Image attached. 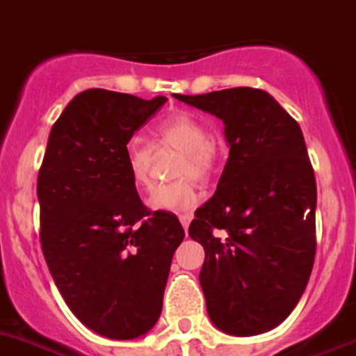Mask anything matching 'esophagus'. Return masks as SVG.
<instances>
[{
    "mask_svg": "<svg viewBox=\"0 0 356 356\" xmlns=\"http://www.w3.org/2000/svg\"><path fill=\"white\" fill-rule=\"evenodd\" d=\"M179 220H181V224H183V228L188 232V226H190V220H192V213L179 215Z\"/></svg>",
    "mask_w": 356,
    "mask_h": 356,
    "instance_id": "obj_1",
    "label": "esophagus"
}]
</instances>
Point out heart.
Here are the masks:
<instances>
[{"mask_svg":"<svg viewBox=\"0 0 356 356\" xmlns=\"http://www.w3.org/2000/svg\"><path fill=\"white\" fill-rule=\"evenodd\" d=\"M154 148H173L179 150L181 157L175 163L173 177L177 181L159 184L148 195V206L155 211H188L195 208L201 201L193 179L210 181L220 163V148L213 137H210L208 127L201 119L190 113H177L161 122L154 134ZM150 145L141 139H130L124 146L128 175L137 188L150 184Z\"/></svg>","mask_w":356,"mask_h":356,"instance_id":"1","label":"heart"}]
</instances>
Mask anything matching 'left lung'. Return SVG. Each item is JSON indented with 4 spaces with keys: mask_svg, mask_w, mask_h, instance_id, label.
Masks as SVG:
<instances>
[{
    "mask_svg": "<svg viewBox=\"0 0 356 356\" xmlns=\"http://www.w3.org/2000/svg\"><path fill=\"white\" fill-rule=\"evenodd\" d=\"M175 97L222 119L229 145L215 195L188 229L204 248L208 315L235 337L273 330L300 300L315 262L316 183L300 127L259 88Z\"/></svg>",
    "mask_w": 356,
    "mask_h": 356,
    "instance_id": "left-lung-1",
    "label": "left lung"
}]
</instances>
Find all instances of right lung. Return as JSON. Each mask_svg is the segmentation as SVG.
<instances>
[{"label": "right lung", "instance_id": "obj_1", "mask_svg": "<svg viewBox=\"0 0 356 356\" xmlns=\"http://www.w3.org/2000/svg\"><path fill=\"white\" fill-rule=\"evenodd\" d=\"M166 103L90 88L54 122L38 175L41 250L70 312L113 340L145 335L163 309L184 229L152 211L128 175L124 146Z\"/></svg>", "mask_w": 356, "mask_h": 356}]
</instances>
